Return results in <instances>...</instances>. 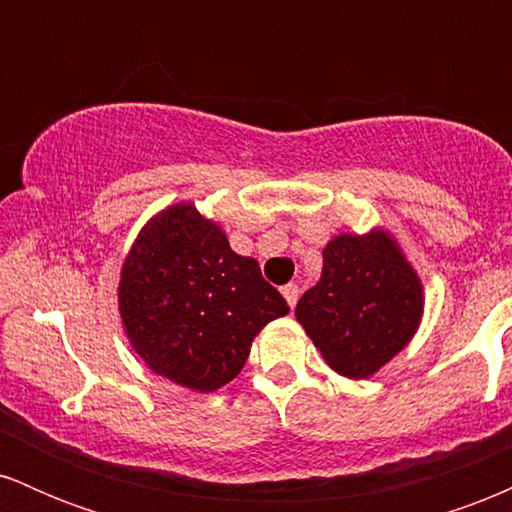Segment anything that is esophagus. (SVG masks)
I'll use <instances>...</instances> for the list:
<instances>
[{
	"label": "esophagus",
	"instance_id": "1",
	"mask_svg": "<svg viewBox=\"0 0 512 512\" xmlns=\"http://www.w3.org/2000/svg\"><path fill=\"white\" fill-rule=\"evenodd\" d=\"M281 293H284V298H286V303L291 305H296V301H298V286L296 284H286L284 289H281Z\"/></svg>",
	"mask_w": 512,
	"mask_h": 512
}]
</instances>
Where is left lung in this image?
<instances>
[{"instance_id":"1","label":"left lung","mask_w":512,"mask_h":512,"mask_svg":"<svg viewBox=\"0 0 512 512\" xmlns=\"http://www.w3.org/2000/svg\"><path fill=\"white\" fill-rule=\"evenodd\" d=\"M424 289L387 231L342 233L322 250L320 281L301 296L296 317L327 366L370 378L419 330Z\"/></svg>"}]
</instances>
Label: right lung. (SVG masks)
<instances>
[{"instance_id": "obj_1", "label": "right lung", "mask_w": 512, "mask_h": 512, "mask_svg": "<svg viewBox=\"0 0 512 512\" xmlns=\"http://www.w3.org/2000/svg\"><path fill=\"white\" fill-rule=\"evenodd\" d=\"M117 298L139 358L156 375L197 392L231 383L252 339L289 313L257 260L236 255L195 204H173L139 231Z\"/></svg>"}]
</instances>
